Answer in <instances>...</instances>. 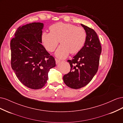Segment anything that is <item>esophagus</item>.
<instances>
[{
    "mask_svg": "<svg viewBox=\"0 0 123 123\" xmlns=\"http://www.w3.org/2000/svg\"><path fill=\"white\" fill-rule=\"evenodd\" d=\"M60 62H61V61L59 60V59H55V62H56V65H57Z\"/></svg>",
    "mask_w": 123,
    "mask_h": 123,
    "instance_id": "esophagus-1",
    "label": "esophagus"
}]
</instances>
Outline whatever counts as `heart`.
I'll use <instances>...</instances> for the list:
<instances>
[{"mask_svg": "<svg viewBox=\"0 0 123 123\" xmlns=\"http://www.w3.org/2000/svg\"><path fill=\"white\" fill-rule=\"evenodd\" d=\"M50 32L43 33L42 42L48 51L53 52L60 41L62 44L55 53L58 58H66L69 53H77L86 41L87 33L85 29L72 24L57 23L50 26Z\"/></svg>", "mask_w": 123, "mask_h": 123, "instance_id": "1", "label": "heart"}]
</instances>
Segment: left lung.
<instances>
[{
  "label": "left lung",
  "mask_w": 123,
  "mask_h": 123,
  "mask_svg": "<svg viewBox=\"0 0 123 123\" xmlns=\"http://www.w3.org/2000/svg\"><path fill=\"white\" fill-rule=\"evenodd\" d=\"M87 33L86 43L72 60H68L70 71L63 76L68 87L77 89L89 83L98 72L102 47L97 34L93 29L83 24Z\"/></svg>",
  "instance_id": "8db88e82"
}]
</instances>
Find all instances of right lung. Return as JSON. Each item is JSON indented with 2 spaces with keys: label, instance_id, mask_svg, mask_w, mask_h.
<instances>
[{
  "label": "right lung",
  "instance_id": "add662e5",
  "mask_svg": "<svg viewBox=\"0 0 123 123\" xmlns=\"http://www.w3.org/2000/svg\"><path fill=\"white\" fill-rule=\"evenodd\" d=\"M43 28L41 23L19 27L10 43L12 68L20 82L32 89L43 88L50 69L56 66L54 58L42 44Z\"/></svg>",
  "mask_w": 123,
  "mask_h": 123
}]
</instances>
